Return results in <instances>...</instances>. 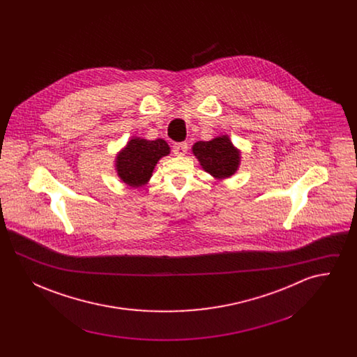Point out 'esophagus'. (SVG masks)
Here are the masks:
<instances>
[{"instance_id":"obj_1","label":"esophagus","mask_w":357,"mask_h":357,"mask_svg":"<svg viewBox=\"0 0 357 357\" xmlns=\"http://www.w3.org/2000/svg\"><path fill=\"white\" fill-rule=\"evenodd\" d=\"M187 150H188V144L186 142H182V143H175L172 146V153H175L176 156H183L186 155Z\"/></svg>"}]
</instances>
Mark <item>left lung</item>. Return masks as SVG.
Listing matches in <instances>:
<instances>
[{"instance_id":"left-lung-1","label":"left lung","mask_w":357,"mask_h":357,"mask_svg":"<svg viewBox=\"0 0 357 357\" xmlns=\"http://www.w3.org/2000/svg\"><path fill=\"white\" fill-rule=\"evenodd\" d=\"M192 153L199 160L202 169L217 179L231 176L239 166V151L227 135L214 137L208 142H197Z\"/></svg>"}]
</instances>
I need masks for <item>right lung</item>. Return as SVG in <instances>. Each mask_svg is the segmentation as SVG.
<instances>
[{
	"instance_id": "right-lung-1",
	"label": "right lung",
	"mask_w": 357,
	"mask_h": 357,
	"mask_svg": "<svg viewBox=\"0 0 357 357\" xmlns=\"http://www.w3.org/2000/svg\"><path fill=\"white\" fill-rule=\"evenodd\" d=\"M169 153L170 147L163 139L132 137L116 156L118 175L128 186H143L150 181L159 159Z\"/></svg>"
}]
</instances>
